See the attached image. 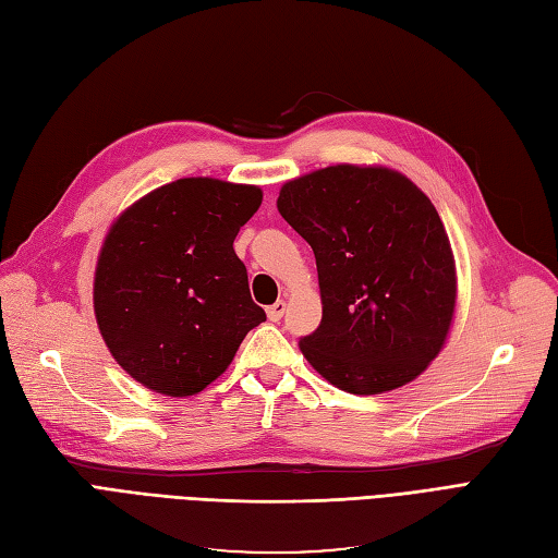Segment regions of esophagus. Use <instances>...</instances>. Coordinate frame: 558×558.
<instances>
[{
  "label": "esophagus",
  "mask_w": 558,
  "mask_h": 558,
  "mask_svg": "<svg viewBox=\"0 0 558 558\" xmlns=\"http://www.w3.org/2000/svg\"><path fill=\"white\" fill-rule=\"evenodd\" d=\"M284 311H288V302H284V300H278L274 306H268L266 308V314H268V320H280L282 316H284Z\"/></svg>",
  "instance_id": "34e87169"
}]
</instances>
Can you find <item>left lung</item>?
<instances>
[{"mask_svg":"<svg viewBox=\"0 0 558 558\" xmlns=\"http://www.w3.org/2000/svg\"><path fill=\"white\" fill-rule=\"evenodd\" d=\"M278 211L311 244L323 318L304 359L349 395L416 380L454 323L457 262L433 202L387 166L338 163L288 180Z\"/></svg>","mask_w":558,"mask_h":558,"instance_id":"8db88e82","label":"left lung"}]
</instances>
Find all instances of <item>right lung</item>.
<instances>
[{"label": "right lung", "mask_w": 558, "mask_h": 558, "mask_svg": "<svg viewBox=\"0 0 558 558\" xmlns=\"http://www.w3.org/2000/svg\"><path fill=\"white\" fill-rule=\"evenodd\" d=\"M264 192L180 178L113 220L95 268L97 328L131 378L166 397L202 392L266 320L232 242Z\"/></svg>", "instance_id": "1"}]
</instances>
